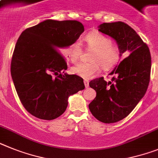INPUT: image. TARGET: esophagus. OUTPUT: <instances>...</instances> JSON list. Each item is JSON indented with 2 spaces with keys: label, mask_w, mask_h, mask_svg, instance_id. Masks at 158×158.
<instances>
[{
  "label": "esophagus",
  "mask_w": 158,
  "mask_h": 158,
  "mask_svg": "<svg viewBox=\"0 0 158 158\" xmlns=\"http://www.w3.org/2000/svg\"><path fill=\"white\" fill-rule=\"evenodd\" d=\"M84 83H85V86L86 88H88V87H89V81L85 80Z\"/></svg>",
  "instance_id": "34e87169"
}]
</instances>
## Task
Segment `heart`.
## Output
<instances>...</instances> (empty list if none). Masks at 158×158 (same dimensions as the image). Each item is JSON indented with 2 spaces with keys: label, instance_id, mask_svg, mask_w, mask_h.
Instances as JSON below:
<instances>
[{
  "label": "heart",
  "instance_id": "heart-1",
  "mask_svg": "<svg viewBox=\"0 0 158 158\" xmlns=\"http://www.w3.org/2000/svg\"><path fill=\"white\" fill-rule=\"evenodd\" d=\"M87 46L94 49L89 59L92 61L81 62L73 67L72 72L85 79H89L99 71V64L104 69L114 67L119 60L120 52L118 46L112 44L110 37L98 32H91L85 37ZM82 48L79 41H75L65 50L69 60L77 62L81 54Z\"/></svg>",
  "mask_w": 158,
  "mask_h": 158
}]
</instances>
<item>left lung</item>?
<instances>
[{
  "instance_id": "left-lung-1",
  "label": "left lung",
  "mask_w": 158,
  "mask_h": 158,
  "mask_svg": "<svg viewBox=\"0 0 158 158\" xmlns=\"http://www.w3.org/2000/svg\"><path fill=\"white\" fill-rule=\"evenodd\" d=\"M98 31L116 40L120 56H127L110 73L111 81L103 77L89 82L97 96L89 105L98 121L115 123L124 119L136 107L148 89L151 56L149 47L131 27L121 21L103 23Z\"/></svg>"
}]
</instances>
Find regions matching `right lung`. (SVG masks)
<instances>
[{
  "label": "right lung",
  "mask_w": 158,
  "mask_h": 158,
  "mask_svg": "<svg viewBox=\"0 0 158 158\" xmlns=\"http://www.w3.org/2000/svg\"><path fill=\"white\" fill-rule=\"evenodd\" d=\"M84 30L77 21L48 19L19 37L12 57V79L22 105L36 118H58L70 96L85 89L81 77L64 73L67 64L59 52Z\"/></svg>",
  "instance_id": "obj_1"
}]
</instances>
